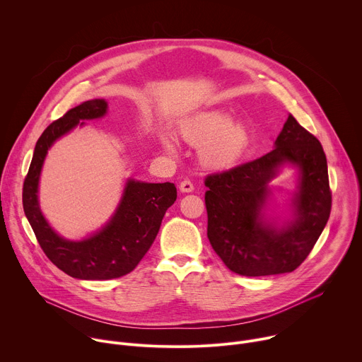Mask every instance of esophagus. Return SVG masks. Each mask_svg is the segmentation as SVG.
<instances>
[{"label": "esophagus", "mask_w": 362, "mask_h": 362, "mask_svg": "<svg viewBox=\"0 0 362 362\" xmlns=\"http://www.w3.org/2000/svg\"><path fill=\"white\" fill-rule=\"evenodd\" d=\"M179 190L183 192V193H190L194 190L193 187V183L190 180H183L180 185H179Z\"/></svg>", "instance_id": "1"}]
</instances>
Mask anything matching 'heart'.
Here are the masks:
<instances>
[{"instance_id": "heart-1", "label": "heart", "mask_w": 362, "mask_h": 362, "mask_svg": "<svg viewBox=\"0 0 362 362\" xmlns=\"http://www.w3.org/2000/svg\"><path fill=\"white\" fill-rule=\"evenodd\" d=\"M182 139L199 147L200 165L214 172H225L235 168L250 144V132L243 122H235L225 110H208L193 115L180 124ZM163 147L173 153L175 144L168 136H162Z\"/></svg>"}]
</instances>
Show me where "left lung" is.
I'll return each mask as SVG.
<instances>
[{"instance_id":"1","label":"left lung","mask_w":362,"mask_h":362,"mask_svg":"<svg viewBox=\"0 0 362 362\" xmlns=\"http://www.w3.org/2000/svg\"><path fill=\"white\" fill-rule=\"evenodd\" d=\"M285 164L300 172L293 216L279 226L264 214L269 183ZM208 238L235 274L267 276L295 271L313 250L331 214L328 166L320 140L292 115L265 156L204 180Z\"/></svg>"}]
</instances>
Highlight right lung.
<instances>
[{"label": "right lung", "instance_id": "obj_1", "mask_svg": "<svg viewBox=\"0 0 362 362\" xmlns=\"http://www.w3.org/2000/svg\"><path fill=\"white\" fill-rule=\"evenodd\" d=\"M106 113L107 101L94 98L51 123L35 144L23 187L24 212L41 249L59 269L77 279L106 281L132 272L156 239L166 211L177 197L173 183L129 179L110 221L88 238L69 240L48 225L38 203V182L48 148L76 126Z\"/></svg>", "mask_w": 362, "mask_h": 362}]
</instances>
